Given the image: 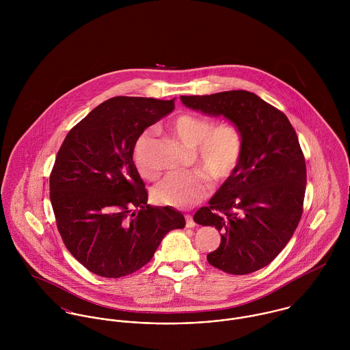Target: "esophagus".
Listing matches in <instances>:
<instances>
[{
  "label": "esophagus",
  "instance_id": "1",
  "mask_svg": "<svg viewBox=\"0 0 350 350\" xmlns=\"http://www.w3.org/2000/svg\"><path fill=\"white\" fill-rule=\"evenodd\" d=\"M196 225H197V224H196V221L193 219V217L187 214V215H186V226H187V228H194Z\"/></svg>",
  "mask_w": 350,
  "mask_h": 350
}]
</instances>
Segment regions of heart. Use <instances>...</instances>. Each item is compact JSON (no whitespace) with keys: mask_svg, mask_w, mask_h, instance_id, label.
Returning a JSON list of instances; mask_svg holds the SVG:
<instances>
[{"mask_svg":"<svg viewBox=\"0 0 350 350\" xmlns=\"http://www.w3.org/2000/svg\"><path fill=\"white\" fill-rule=\"evenodd\" d=\"M174 135L196 150V160L202 170L215 182L228 179L237 168L244 153V135L234 122H219L208 117L185 113L170 124ZM153 135L144 132L133 147V163L146 179H156L160 165L153 157ZM210 191L208 179L200 172H174L165 176L153 190L159 203L190 207L203 200Z\"/></svg>","mask_w":350,"mask_h":350,"instance_id":"heart-1","label":"heart"}]
</instances>
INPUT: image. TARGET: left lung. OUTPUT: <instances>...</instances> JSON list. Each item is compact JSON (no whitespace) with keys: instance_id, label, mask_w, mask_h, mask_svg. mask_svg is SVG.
<instances>
[{"instance_id":"1","label":"left lung","mask_w":350,"mask_h":350,"mask_svg":"<svg viewBox=\"0 0 350 350\" xmlns=\"http://www.w3.org/2000/svg\"><path fill=\"white\" fill-rule=\"evenodd\" d=\"M194 110L224 116L244 135V153L234 172L194 214L215 226L221 244L207 261L232 275L267 267L291 240L306 191V160L287 116L245 90L182 96Z\"/></svg>"}]
</instances>
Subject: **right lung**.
Segmentation results:
<instances>
[{"mask_svg":"<svg viewBox=\"0 0 350 350\" xmlns=\"http://www.w3.org/2000/svg\"><path fill=\"white\" fill-rule=\"evenodd\" d=\"M171 100L114 97L66 136L50 175L57 230L70 253L109 279L144 267L163 237L186 225L175 208L152 207L133 163L139 136L174 110Z\"/></svg>","mask_w":350,"mask_h":350,"instance_id":"add662e5","label":"right lung"}]
</instances>
